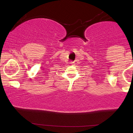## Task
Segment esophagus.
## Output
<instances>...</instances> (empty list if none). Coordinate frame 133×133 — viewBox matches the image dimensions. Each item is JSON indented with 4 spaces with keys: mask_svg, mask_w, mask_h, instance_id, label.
I'll return each mask as SVG.
<instances>
[{
    "mask_svg": "<svg viewBox=\"0 0 133 133\" xmlns=\"http://www.w3.org/2000/svg\"><path fill=\"white\" fill-rule=\"evenodd\" d=\"M71 64H75V62H71Z\"/></svg>",
    "mask_w": 133,
    "mask_h": 133,
    "instance_id": "34e87169",
    "label": "esophagus"
}]
</instances>
